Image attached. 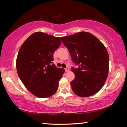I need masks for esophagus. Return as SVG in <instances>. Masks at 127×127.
<instances>
[{"label":"esophagus","instance_id":"obj_1","mask_svg":"<svg viewBox=\"0 0 127 127\" xmlns=\"http://www.w3.org/2000/svg\"><path fill=\"white\" fill-rule=\"evenodd\" d=\"M65 71L66 72H68V71H69V68H68V67H66L65 68Z\"/></svg>","mask_w":127,"mask_h":127}]
</instances>
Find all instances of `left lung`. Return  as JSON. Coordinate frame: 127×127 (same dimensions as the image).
I'll list each match as a JSON object with an SVG mask.
<instances>
[{
	"label": "left lung",
	"mask_w": 127,
	"mask_h": 127,
	"mask_svg": "<svg viewBox=\"0 0 127 127\" xmlns=\"http://www.w3.org/2000/svg\"><path fill=\"white\" fill-rule=\"evenodd\" d=\"M72 62L75 79L70 82L73 91L79 97L93 95L104 85L109 73V54L104 45L95 36L81 32L62 37Z\"/></svg>",
	"instance_id": "obj_1"
}]
</instances>
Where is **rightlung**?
<instances>
[{
	"mask_svg": "<svg viewBox=\"0 0 127 127\" xmlns=\"http://www.w3.org/2000/svg\"><path fill=\"white\" fill-rule=\"evenodd\" d=\"M61 43L60 37L37 32L26 39L19 50L16 60L19 78L26 88L39 98L54 94L65 72L52 64L54 52Z\"/></svg>",
	"mask_w": 127,
	"mask_h": 127,
	"instance_id": "add662e5",
	"label": "right lung"
}]
</instances>
